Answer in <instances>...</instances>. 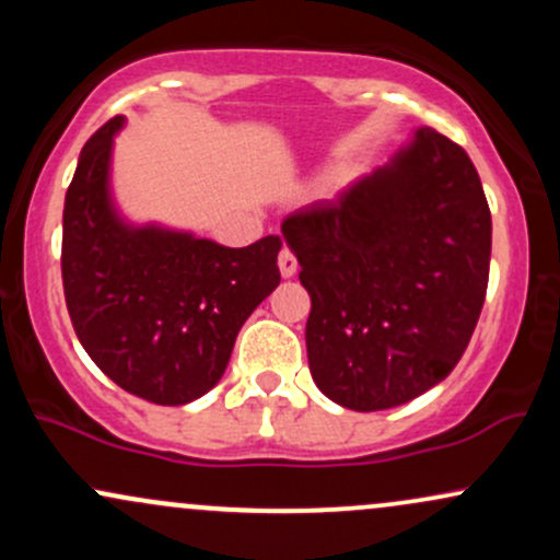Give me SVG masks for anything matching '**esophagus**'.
I'll use <instances>...</instances> for the list:
<instances>
[{
    "label": "esophagus",
    "instance_id": "obj_1",
    "mask_svg": "<svg viewBox=\"0 0 560 560\" xmlns=\"http://www.w3.org/2000/svg\"><path fill=\"white\" fill-rule=\"evenodd\" d=\"M279 271H281V276H284V279H292V276L298 273V258H294L292 249H289V247H284L279 253Z\"/></svg>",
    "mask_w": 560,
    "mask_h": 560
}]
</instances>
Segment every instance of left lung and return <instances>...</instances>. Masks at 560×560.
Here are the masks:
<instances>
[{
	"instance_id": "8db88e82",
	"label": "left lung",
	"mask_w": 560,
	"mask_h": 560,
	"mask_svg": "<svg viewBox=\"0 0 560 560\" xmlns=\"http://www.w3.org/2000/svg\"><path fill=\"white\" fill-rule=\"evenodd\" d=\"M281 234L311 294L307 363L329 400L395 408L455 369L492 249L490 205L464 147L419 128L389 165L287 215Z\"/></svg>"
}]
</instances>
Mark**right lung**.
<instances>
[{
  "label": "right lung",
  "mask_w": 560,
  "mask_h": 560,
  "mask_svg": "<svg viewBox=\"0 0 560 560\" xmlns=\"http://www.w3.org/2000/svg\"><path fill=\"white\" fill-rule=\"evenodd\" d=\"M115 115L83 144L62 210V289L89 358L120 389L184 405L213 389L236 334L279 287L281 240L221 247L178 231L126 226L107 191Z\"/></svg>",
  "instance_id": "obj_1"
}]
</instances>
